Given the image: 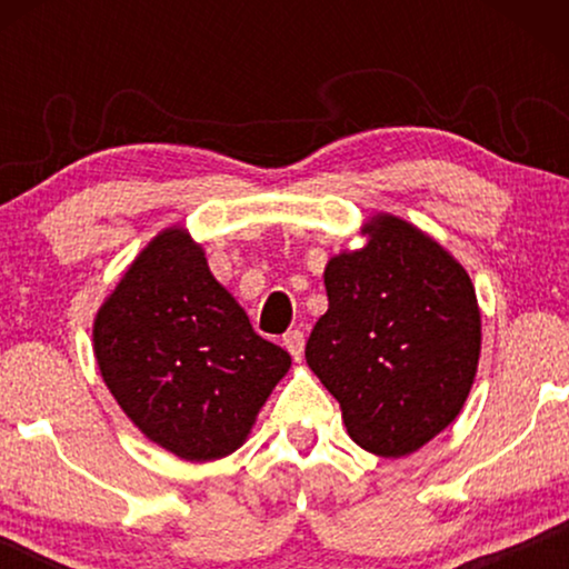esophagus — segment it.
<instances>
[{"label":"esophagus","mask_w":569,"mask_h":569,"mask_svg":"<svg viewBox=\"0 0 569 569\" xmlns=\"http://www.w3.org/2000/svg\"><path fill=\"white\" fill-rule=\"evenodd\" d=\"M282 345H284V349L287 352L292 355V360H302V349H306V337H302V331H287L284 333V339H282Z\"/></svg>","instance_id":"obj_1"}]
</instances>
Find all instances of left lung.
I'll return each mask as SVG.
<instances>
[{
    "label": "left lung",
    "mask_w": 569,
    "mask_h": 569,
    "mask_svg": "<svg viewBox=\"0 0 569 569\" xmlns=\"http://www.w3.org/2000/svg\"><path fill=\"white\" fill-rule=\"evenodd\" d=\"M362 236V248L326 263L329 310L306 360L339 401L349 438L401 458L461 415L479 368L481 310L469 271L417 224L378 212Z\"/></svg>",
    "instance_id": "1"
}]
</instances>
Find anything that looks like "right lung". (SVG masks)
<instances>
[{
    "label": "right lung",
    "instance_id": "right-lung-1",
    "mask_svg": "<svg viewBox=\"0 0 569 569\" xmlns=\"http://www.w3.org/2000/svg\"><path fill=\"white\" fill-rule=\"evenodd\" d=\"M92 352L139 432L197 463L243 446L292 365L253 331L181 224L160 230L98 308Z\"/></svg>",
    "mask_w": 569,
    "mask_h": 569
}]
</instances>
